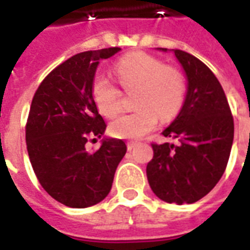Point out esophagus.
Listing matches in <instances>:
<instances>
[{
    "mask_svg": "<svg viewBox=\"0 0 250 250\" xmlns=\"http://www.w3.org/2000/svg\"><path fill=\"white\" fill-rule=\"evenodd\" d=\"M136 146V142H127V148H128V150H132V148H134V147Z\"/></svg>",
    "mask_w": 250,
    "mask_h": 250,
    "instance_id": "34e87169",
    "label": "esophagus"
}]
</instances>
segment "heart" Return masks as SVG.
Segmentation results:
<instances>
[{
  "instance_id": "b5f03b06",
  "label": "heart",
  "mask_w": 250,
  "mask_h": 250,
  "mask_svg": "<svg viewBox=\"0 0 250 250\" xmlns=\"http://www.w3.org/2000/svg\"><path fill=\"white\" fill-rule=\"evenodd\" d=\"M114 72L125 91L138 89L131 114L120 115L109 125V132L120 139H139L152 131L158 119L168 120L178 114L186 92L184 75L162 60L143 52H132L115 64ZM91 95L100 114L112 118L122 108L120 91L108 77L98 75Z\"/></svg>"
}]
</instances>
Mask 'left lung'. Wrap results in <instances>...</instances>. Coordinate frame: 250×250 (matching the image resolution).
Returning a JSON list of instances; mask_svg holds the SVG:
<instances>
[{
    "instance_id": "obj_1",
    "label": "left lung",
    "mask_w": 250,
    "mask_h": 250,
    "mask_svg": "<svg viewBox=\"0 0 250 250\" xmlns=\"http://www.w3.org/2000/svg\"><path fill=\"white\" fill-rule=\"evenodd\" d=\"M158 51L167 52L166 48ZM186 76V95L177 118L163 130L177 143L152 145L146 168L150 188L168 204H194L214 188L230 155L234 123L214 73L188 52L173 49Z\"/></svg>"
}]
</instances>
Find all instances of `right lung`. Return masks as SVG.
<instances>
[{
	"instance_id": "right-lung-1",
	"label": "right lung",
	"mask_w": 250,
	"mask_h": 250,
	"mask_svg": "<svg viewBox=\"0 0 250 250\" xmlns=\"http://www.w3.org/2000/svg\"><path fill=\"white\" fill-rule=\"evenodd\" d=\"M120 48L77 53L55 68L37 88L26 123V148L41 186L68 208L83 209L108 195L116 167L127 146L107 138V125L91 95L100 60ZM89 136L103 137L96 152H88Z\"/></svg>"
}]
</instances>
